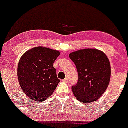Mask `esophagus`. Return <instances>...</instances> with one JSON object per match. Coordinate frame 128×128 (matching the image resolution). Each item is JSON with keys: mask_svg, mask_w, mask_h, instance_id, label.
Returning a JSON list of instances; mask_svg holds the SVG:
<instances>
[{"mask_svg": "<svg viewBox=\"0 0 128 128\" xmlns=\"http://www.w3.org/2000/svg\"><path fill=\"white\" fill-rule=\"evenodd\" d=\"M62 81L64 82H68V81H69V78H68V77H66V78H65L64 79H63Z\"/></svg>", "mask_w": 128, "mask_h": 128, "instance_id": "1", "label": "esophagus"}]
</instances>
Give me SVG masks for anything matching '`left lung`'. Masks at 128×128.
Returning <instances> with one entry per match:
<instances>
[{
	"mask_svg": "<svg viewBox=\"0 0 128 128\" xmlns=\"http://www.w3.org/2000/svg\"><path fill=\"white\" fill-rule=\"evenodd\" d=\"M76 65L78 82L72 87L80 102L96 101L106 90L111 76L110 63L105 54L96 49H84L70 53Z\"/></svg>",
	"mask_w": 128,
	"mask_h": 128,
	"instance_id": "obj_1",
	"label": "left lung"
}]
</instances>
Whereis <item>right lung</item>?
Here are the masks:
<instances>
[{"label":"right lung","mask_w":128,"mask_h":128,"mask_svg":"<svg viewBox=\"0 0 128 128\" xmlns=\"http://www.w3.org/2000/svg\"><path fill=\"white\" fill-rule=\"evenodd\" d=\"M59 54L56 50L38 46L27 51L20 58L18 80L22 90L31 100L44 101L53 94L60 82L53 67Z\"/></svg>","instance_id":"1"}]
</instances>
